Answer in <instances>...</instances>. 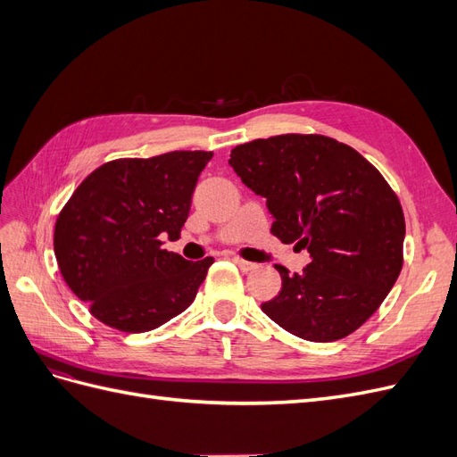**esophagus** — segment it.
I'll list each match as a JSON object with an SVG mask.
<instances>
[{"label":"esophagus","mask_w":457,"mask_h":457,"mask_svg":"<svg viewBox=\"0 0 457 457\" xmlns=\"http://www.w3.org/2000/svg\"><path fill=\"white\" fill-rule=\"evenodd\" d=\"M232 261L237 262V265L240 267V270H244V272H252L257 265L255 262H252V261H245V259H240V257H232Z\"/></svg>","instance_id":"esophagus-1"}]
</instances>
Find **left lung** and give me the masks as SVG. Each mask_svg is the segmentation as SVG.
Wrapping results in <instances>:
<instances>
[{
    "label": "left lung",
    "mask_w": 457,
    "mask_h": 457,
    "mask_svg": "<svg viewBox=\"0 0 457 457\" xmlns=\"http://www.w3.org/2000/svg\"><path fill=\"white\" fill-rule=\"evenodd\" d=\"M242 183L267 198L272 234L311 262L289 274L261 311L289 334L328 343L353 334L379 309L403 269L406 223L383 175L324 135H278L232 148Z\"/></svg>",
    "instance_id": "left-lung-1"
}]
</instances>
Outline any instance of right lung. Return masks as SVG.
<instances>
[{
    "label": "right lung",
    "mask_w": 457,
    "mask_h": 457,
    "mask_svg": "<svg viewBox=\"0 0 457 457\" xmlns=\"http://www.w3.org/2000/svg\"><path fill=\"white\" fill-rule=\"evenodd\" d=\"M213 152L175 150L103 163L84 179L54 225L64 282L103 324L143 334L195 301L213 257L187 261L162 247L177 238Z\"/></svg>",
    "instance_id": "1"
}]
</instances>
